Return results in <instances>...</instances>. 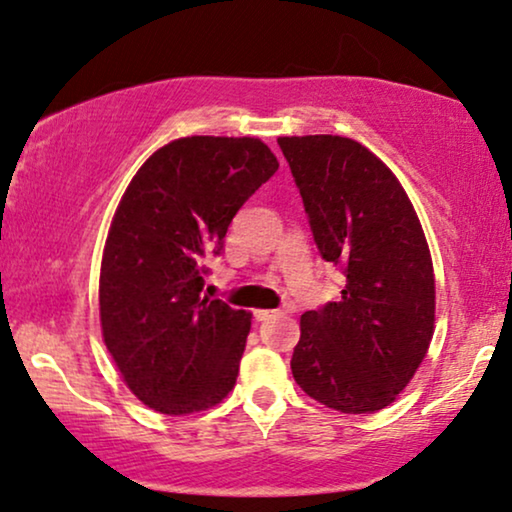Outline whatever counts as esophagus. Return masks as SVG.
<instances>
[{
  "label": "esophagus",
  "mask_w": 512,
  "mask_h": 512,
  "mask_svg": "<svg viewBox=\"0 0 512 512\" xmlns=\"http://www.w3.org/2000/svg\"><path fill=\"white\" fill-rule=\"evenodd\" d=\"M272 315H275V310H254V320H256V322L270 320Z\"/></svg>",
  "instance_id": "1"
}]
</instances>
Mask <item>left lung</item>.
<instances>
[{"label": "left lung", "mask_w": 512, "mask_h": 512, "mask_svg": "<svg viewBox=\"0 0 512 512\" xmlns=\"http://www.w3.org/2000/svg\"><path fill=\"white\" fill-rule=\"evenodd\" d=\"M338 301L301 315L291 374L305 395L343 411L388 407L416 374L435 331L433 258L393 171L353 138H277Z\"/></svg>", "instance_id": "1"}]
</instances>
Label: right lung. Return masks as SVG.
<instances>
[{"instance_id": "1", "label": "right lung", "mask_w": 512, "mask_h": 512, "mask_svg": "<svg viewBox=\"0 0 512 512\" xmlns=\"http://www.w3.org/2000/svg\"><path fill=\"white\" fill-rule=\"evenodd\" d=\"M277 167L258 138H178L145 159L119 202L98 287L103 341L159 414L209 409L235 388L251 313L202 296L204 261Z\"/></svg>"}]
</instances>
